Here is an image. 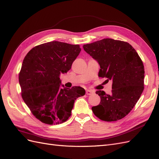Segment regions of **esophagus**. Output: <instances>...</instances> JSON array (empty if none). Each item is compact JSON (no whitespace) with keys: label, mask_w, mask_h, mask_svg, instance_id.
<instances>
[{"label":"esophagus","mask_w":159,"mask_h":159,"mask_svg":"<svg viewBox=\"0 0 159 159\" xmlns=\"http://www.w3.org/2000/svg\"><path fill=\"white\" fill-rule=\"evenodd\" d=\"M94 93V91L92 90H86V94H87V95H90Z\"/></svg>","instance_id":"34e87169"}]
</instances>
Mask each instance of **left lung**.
<instances>
[{"mask_svg": "<svg viewBox=\"0 0 159 159\" xmlns=\"http://www.w3.org/2000/svg\"><path fill=\"white\" fill-rule=\"evenodd\" d=\"M83 48L98 62V76L112 82L110 94L103 90L96 92L101 102L92 107L93 113L104 121L122 119L133 109L144 90L141 58L129 43L112 39L84 44Z\"/></svg>", "mask_w": 159, "mask_h": 159, "instance_id": "obj_1", "label": "left lung"}]
</instances>
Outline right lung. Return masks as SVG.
I'll use <instances>...</instances> for the list:
<instances>
[{
  "label": "right lung",
  "instance_id": "obj_1",
  "mask_svg": "<svg viewBox=\"0 0 159 159\" xmlns=\"http://www.w3.org/2000/svg\"><path fill=\"white\" fill-rule=\"evenodd\" d=\"M80 51L79 44L52 41L34 47L25 56L19 75L21 96L43 123L66 121L75 100L85 94L80 87L61 88V74L71 69Z\"/></svg>",
  "mask_w": 159,
  "mask_h": 159
}]
</instances>
